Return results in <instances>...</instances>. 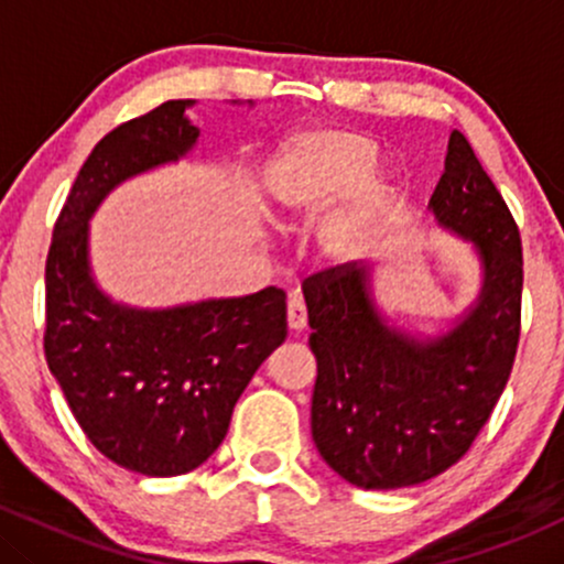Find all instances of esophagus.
Masks as SVG:
<instances>
[{
  "label": "esophagus",
  "instance_id": "1",
  "mask_svg": "<svg viewBox=\"0 0 564 564\" xmlns=\"http://www.w3.org/2000/svg\"><path fill=\"white\" fill-rule=\"evenodd\" d=\"M286 321H289L291 334H302L304 332V326H307V307H304L302 300H289Z\"/></svg>",
  "mask_w": 564,
  "mask_h": 564
}]
</instances>
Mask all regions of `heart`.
I'll list each match as a JSON object with an SVG mask.
<instances>
[{
  "instance_id": "b5f03b06",
  "label": "heart",
  "mask_w": 564,
  "mask_h": 564,
  "mask_svg": "<svg viewBox=\"0 0 564 564\" xmlns=\"http://www.w3.org/2000/svg\"><path fill=\"white\" fill-rule=\"evenodd\" d=\"M377 166V148L347 129H307L278 145L262 172L268 209L281 225H313L332 215L341 200L352 196ZM379 185H366L364 200L377 204ZM364 228V212L336 217L321 232L326 260L341 262L355 251Z\"/></svg>"
}]
</instances>
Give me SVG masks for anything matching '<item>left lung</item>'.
<instances>
[{
    "mask_svg": "<svg viewBox=\"0 0 564 564\" xmlns=\"http://www.w3.org/2000/svg\"><path fill=\"white\" fill-rule=\"evenodd\" d=\"M430 209L440 228L475 243L482 264L480 294L451 332L390 326L358 262L304 281L318 360L315 448L366 490L411 488L453 467L494 413L520 345V230L462 132L451 134Z\"/></svg>",
    "mask_w": 564,
    "mask_h": 564,
    "instance_id": "8db88e82",
    "label": "left lung"
}]
</instances>
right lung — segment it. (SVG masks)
I'll return each instance as SVG.
<instances>
[{"mask_svg":"<svg viewBox=\"0 0 564 564\" xmlns=\"http://www.w3.org/2000/svg\"><path fill=\"white\" fill-rule=\"evenodd\" d=\"M166 100L108 132L84 161L53 230L44 355L89 443L148 477L200 467L228 435L254 371L286 339V294L145 310L113 302L89 268V219L124 180L193 151L198 127Z\"/></svg>","mask_w":564,"mask_h":564,"instance_id":"1","label":"right lung"}]
</instances>
